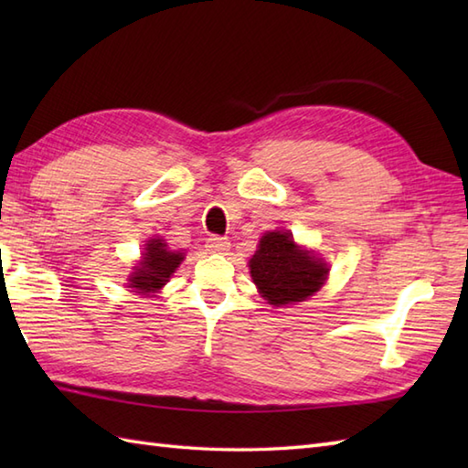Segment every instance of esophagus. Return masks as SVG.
<instances>
[{
    "instance_id": "34e87169",
    "label": "esophagus",
    "mask_w": 468,
    "mask_h": 468,
    "mask_svg": "<svg viewBox=\"0 0 468 468\" xmlns=\"http://www.w3.org/2000/svg\"><path fill=\"white\" fill-rule=\"evenodd\" d=\"M229 245H231V243H229L227 237H217V235L208 237L207 243H205L208 253H221V255L229 251Z\"/></svg>"
}]
</instances>
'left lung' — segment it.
Wrapping results in <instances>:
<instances>
[{
  "label": "left lung",
  "instance_id": "8db88e82",
  "mask_svg": "<svg viewBox=\"0 0 468 468\" xmlns=\"http://www.w3.org/2000/svg\"><path fill=\"white\" fill-rule=\"evenodd\" d=\"M251 280L275 307L305 302L327 280V263L293 241L290 231H267L250 260Z\"/></svg>",
  "mask_w": 468,
  "mask_h": 468
}]
</instances>
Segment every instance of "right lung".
I'll return each instance as SVG.
<instances>
[{"instance_id": "add662e5", "label": "right lung", "mask_w": 468, "mask_h": 468, "mask_svg": "<svg viewBox=\"0 0 468 468\" xmlns=\"http://www.w3.org/2000/svg\"><path fill=\"white\" fill-rule=\"evenodd\" d=\"M185 260V253L168 250L165 239H148L141 261L136 263L134 271L128 275V287L136 293L151 295L166 285L176 267Z\"/></svg>"}]
</instances>
